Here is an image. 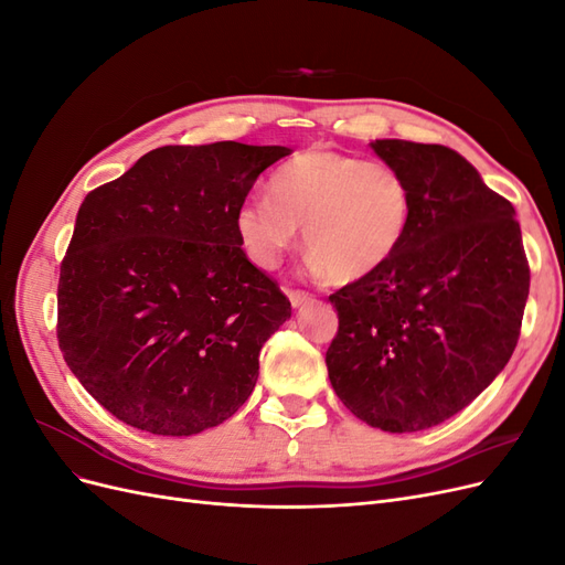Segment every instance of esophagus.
I'll use <instances>...</instances> for the list:
<instances>
[{"mask_svg":"<svg viewBox=\"0 0 565 565\" xmlns=\"http://www.w3.org/2000/svg\"><path fill=\"white\" fill-rule=\"evenodd\" d=\"M287 295H289V301H292L295 309H301V306H306V303H311V301H313V295L303 292V289H289Z\"/></svg>","mask_w":565,"mask_h":565,"instance_id":"34e87169","label":"esophagus"}]
</instances>
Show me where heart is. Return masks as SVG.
<instances>
[{
  "label": "heart",
  "mask_w": 565,
  "mask_h": 565,
  "mask_svg": "<svg viewBox=\"0 0 565 565\" xmlns=\"http://www.w3.org/2000/svg\"><path fill=\"white\" fill-rule=\"evenodd\" d=\"M413 224V188L396 167L309 148L270 179V198H247L235 231L249 259L273 268L303 226L316 270L332 282L365 280L391 264Z\"/></svg>",
  "instance_id": "obj_1"
}]
</instances>
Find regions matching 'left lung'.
I'll return each instance as SVG.
<instances>
[{
    "instance_id": "left-lung-1",
    "label": "left lung",
    "mask_w": 565,
    "mask_h": 565,
    "mask_svg": "<svg viewBox=\"0 0 565 565\" xmlns=\"http://www.w3.org/2000/svg\"><path fill=\"white\" fill-rule=\"evenodd\" d=\"M413 188V224L374 276L330 295L324 353L351 413L391 434L450 419L490 386L521 334L530 266L511 202L438 143H370Z\"/></svg>"
}]
</instances>
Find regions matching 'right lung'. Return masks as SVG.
Segmentation results:
<instances>
[{
	"mask_svg": "<svg viewBox=\"0 0 565 565\" xmlns=\"http://www.w3.org/2000/svg\"><path fill=\"white\" fill-rule=\"evenodd\" d=\"M282 146H162L77 212L58 278V347L110 415L158 436L233 417L266 339L292 316L235 231Z\"/></svg>",
	"mask_w": 565,
	"mask_h": 565,
	"instance_id": "add662e5",
	"label": "right lung"
}]
</instances>
